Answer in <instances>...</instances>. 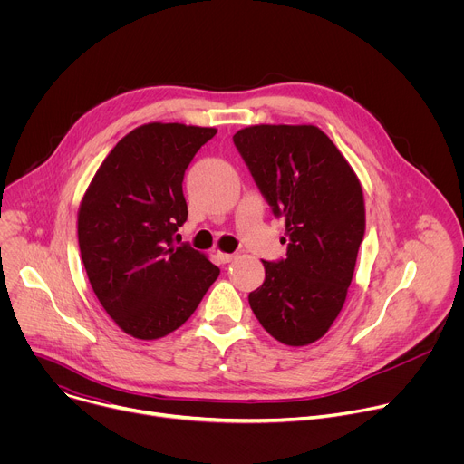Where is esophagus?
I'll return each mask as SVG.
<instances>
[{"label":"esophagus","mask_w":464,"mask_h":464,"mask_svg":"<svg viewBox=\"0 0 464 464\" xmlns=\"http://www.w3.org/2000/svg\"><path fill=\"white\" fill-rule=\"evenodd\" d=\"M218 258L222 264H229L235 258V255L233 253H218Z\"/></svg>","instance_id":"34e87169"}]
</instances>
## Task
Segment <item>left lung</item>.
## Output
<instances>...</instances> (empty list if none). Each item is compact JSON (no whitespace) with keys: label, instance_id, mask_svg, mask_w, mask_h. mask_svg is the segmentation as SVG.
<instances>
[{"label":"left lung","instance_id":"1","mask_svg":"<svg viewBox=\"0 0 464 464\" xmlns=\"http://www.w3.org/2000/svg\"><path fill=\"white\" fill-rule=\"evenodd\" d=\"M233 143L264 200L285 218L286 258L262 260L249 294L258 323L292 347L326 334L343 308L365 233L362 185L326 134L312 124H256Z\"/></svg>","mask_w":464,"mask_h":464}]
</instances>
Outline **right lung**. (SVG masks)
Listing matches in <instances>:
<instances>
[{
	"label": "right lung",
	"mask_w": 464,
	"mask_h": 464,
	"mask_svg": "<svg viewBox=\"0 0 464 464\" xmlns=\"http://www.w3.org/2000/svg\"><path fill=\"white\" fill-rule=\"evenodd\" d=\"M215 128L149 122L124 136L79 209V246L108 315L138 340L163 338L200 304L220 270L174 235L187 220L183 176Z\"/></svg>",
	"instance_id": "obj_1"
}]
</instances>
